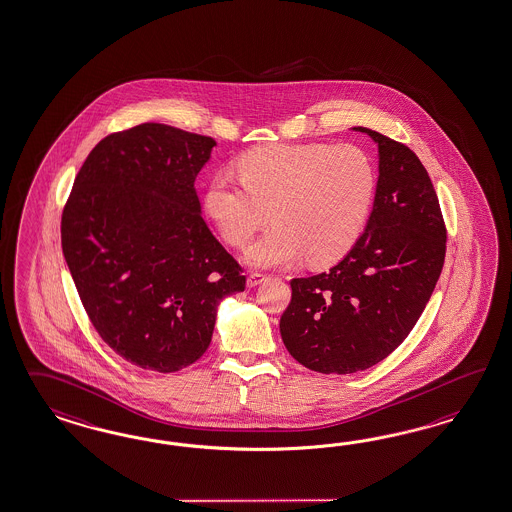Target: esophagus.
I'll list each match as a JSON object with an SVG mask.
<instances>
[{"mask_svg": "<svg viewBox=\"0 0 512 512\" xmlns=\"http://www.w3.org/2000/svg\"><path fill=\"white\" fill-rule=\"evenodd\" d=\"M265 278H267V276L262 275V273H250L249 278H247V286H249V288H256V286L262 284Z\"/></svg>", "mask_w": 512, "mask_h": 512, "instance_id": "esophagus-1", "label": "esophagus"}]
</instances>
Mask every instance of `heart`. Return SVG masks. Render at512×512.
<instances>
[{"mask_svg":"<svg viewBox=\"0 0 512 512\" xmlns=\"http://www.w3.org/2000/svg\"><path fill=\"white\" fill-rule=\"evenodd\" d=\"M239 182L217 172L206 211L224 241L243 247L271 217L273 226L247 249V260L282 267L306 258L338 262L366 228L377 195V171L354 145H269L237 161Z\"/></svg>","mask_w":512,"mask_h":512,"instance_id":"obj_1","label":"heart"}]
</instances>
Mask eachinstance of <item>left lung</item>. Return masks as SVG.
Returning a JSON list of instances; mask_svg holds the SVG:
<instances>
[{
	"instance_id": "8db88e82",
	"label": "left lung",
	"mask_w": 512,
	"mask_h": 512,
	"mask_svg": "<svg viewBox=\"0 0 512 512\" xmlns=\"http://www.w3.org/2000/svg\"><path fill=\"white\" fill-rule=\"evenodd\" d=\"M375 204L364 234L327 273L293 278L280 317L289 354L319 373H356L395 351L420 319L446 258L433 182L408 146L379 132Z\"/></svg>"
}]
</instances>
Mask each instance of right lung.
Returning <instances> with one entry per match:
<instances>
[{
	"mask_svg": "<svg viewBox=\"0 0 512 512\" xmlns=\"http://www.w3.org/2000/svg\"><path fill=\"white\" fill-rule=\"evenodd\" d=\"M211 137L145 122L92 148L61 219L79 299L130 364L172 373L210 347L217 306L245 289L202 219L195 180Z\"/></svg>",
	"mask_w": 512,
	"mask_h": 512,
	"instance_id": "add662e5",
	"label": "right lung"
}]
</instances>
